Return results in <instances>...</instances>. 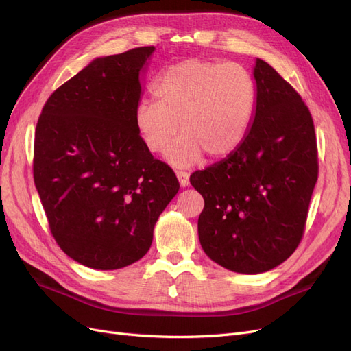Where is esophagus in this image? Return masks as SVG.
Returning a JSON list of instances; mask_svg holds the SVG:
<instances>
[{
	"label": "esophagus",
	"instance_id": "obj_1",
	"mask_svg": "<svg viewBox=\"0 0 351 351\" xmlns=\"http://www.w3.org/2000/svg\"><path fill=\"white\" fill-rule=\"evenodd\" d=\"M176 174H177L178 182H180V186L186 187V186L189 184V177H190V174H189L187 171H177Z\"/></svg>",
	"mask_w": 351,
	"mask_h": 351
}]
</instances>
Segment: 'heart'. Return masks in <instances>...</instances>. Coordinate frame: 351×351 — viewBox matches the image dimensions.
Listing matches in <instances>:
<instances>
[{
  "instance_id": "obj_1",
  "label": "heart",
  "mask_w": 351,
  "mask_h": 351,
  "mask_svg": "<svg viewBox=\"0 0 351 351\" xmlns=\"http://www.w3.org/2000/svg\"><path fill=\"white\" fill-rule=\"evenodd\" d=\"M156 101H141L134 127L151 152L168 147V162L186 168L200 156L221 159L246 137L256 108L250 73L236 62L187 58L154 80ZM179 124L177 125L176 123Z\"/></svg>"
}]
</instances>
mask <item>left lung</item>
I'll use <instances>...</instances> for the list:
<instances>
[{"mask_svg":"<svg viewBox=\"0 0 351 351\" xmlns=\"http://www.w3.org/2000/svg\"><path fill=\"white\" fill-rule=\"evenodd\" d=\"M256 112L237 149L195 171L204 196L202 249L221 267L259 274L299 247L317 180V145L309 108L268 62L256 60Z\"/></svg>","mask_w":351,"mask_h":351,"instance_id":"8db88e82","label":"left lung"}]
</instances>
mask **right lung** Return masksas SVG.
Here are the masks:
<instances>
[{"mask_svg": "<svg viewBox=\"0 0 351 351\" xmlns=\"http://www.w3.org/2000/svg\"><path fill=\"white\" fill-rule=\"evenodd\" d=\"M154 47L93 60L51 93L38 119L34 180L52 237L93 269L143 258L180 189L134 127L139 74Z\"/></svg>", "mask_w": 351, "mask_h": 351, "instance_id": "right-lung-1", "label": "right lung"}]
</instances>
